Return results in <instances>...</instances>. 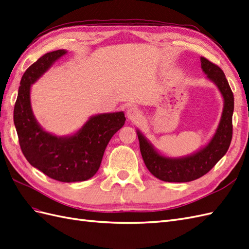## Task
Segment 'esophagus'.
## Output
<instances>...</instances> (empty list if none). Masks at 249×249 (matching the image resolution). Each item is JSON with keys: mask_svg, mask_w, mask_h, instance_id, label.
I'll list each match as a JSON object with an SVG mask.
<instances>
[{"mask_svg": "<svg viewBox=\"0 0 249 249\" xmlns=\"http://www.w3.org/2000/svg\"><path fill=\"white\" fill-rule=\"evenodd\" d=\"M126 116H127V119L131 121V122H137V121L141 118L142 112L137 107H130L128 108V110H127Z\"/></svg>", "mask_w": 249, "mask_h": 249, "instance_id": "esophagus-1", "label": "esophagus"}]
</instances>
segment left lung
<instances>
[{
    "label": "left lung",
    "mask_w": 249,
    "mask_h": 249,
    "mask_svg": "<svg viewBox=\"0 0 249 249\" xmlns=\"http://www.w3.org/2000/svg\"><path fill=\"white\" fill-rule=\"evenodd\" d=\"M201 68L206 78L218 87L223 98V111L214 135L210 141L194 154L171 158L161 154L137 129L140 150L146 167L158 179L165 182H190L207 174L224 156L232 138L233 93L223 70L201 56Z\"/></svg>",
    "instance_id": "obj_1"
}]
</instances>
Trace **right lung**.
I'll return each mask as SVG.
<instances>
[{"label":"right lung","instance_id":"add662e5","mask_svg":"<svg viewBox=\"0 0 249 249\" xmlns=\"http://www.w3.org/2000/svg\"><path fill=\"white\" fill-rule=\"evenodd\" d=\"M66 53L67 50L59 49L44 54L24 72L14 122L26 160L52 179L71 183L86 181L97 174L107 144L126 119L123 111L95 114L78 131L64 137L43 129L31 108V85Z\"/></svg>","mask_w":249,"mask_h":249}]
</instances>
